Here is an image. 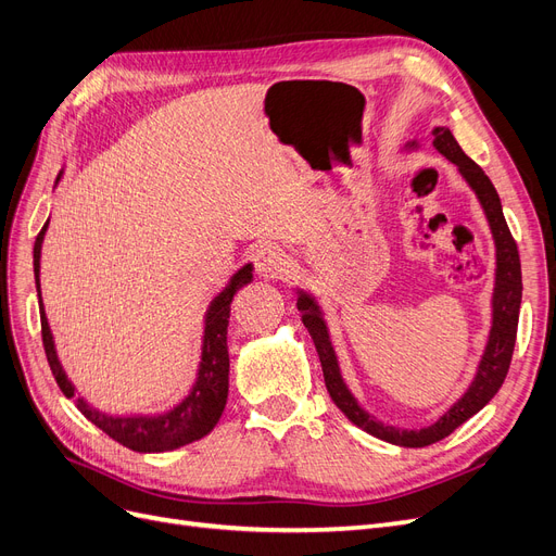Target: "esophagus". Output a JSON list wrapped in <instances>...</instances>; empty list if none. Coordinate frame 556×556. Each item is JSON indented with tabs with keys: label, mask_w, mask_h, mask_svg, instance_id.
<instances>
[{
	"label": "esophagus",
	"mask_w": 556,
	"mask_h": 556,
	"mask_svg": "<svg viewBox=\"0 0 556 556\" xmlns=\"http://www.w3.org/2000/svg\"><path fill=\"white\" fill-rule=\"evenodd\" d=\"M254 265L256 273L263 279H281L286 267H289V261H286L283 252L275 244H265L261 250H256L254 254Z\"/></svg>",
	"instance_id": "1"
}]
</instances>
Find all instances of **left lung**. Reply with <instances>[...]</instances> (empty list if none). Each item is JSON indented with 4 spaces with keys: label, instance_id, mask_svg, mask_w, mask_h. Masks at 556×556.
<instances>
[{
    "label": "left lung",
    "instance_id": "left-lung-1",
    "mask_svg": "<svg viewBox=\"0 0 556 556\" xmlns=\"http://www.w3.org/2000/svg\"><path fill=\"white\" fill-rule=\"evenodd\" d=\"M433 147L446 157L456 164L460 169L463 178L469 182V188L477 192L485 217L490 222L492 238H495L497 247V277H495V295H492V330L490 339L485 345L483 359L479 364V371L475 382L469 384L465 396L448 409V413L435 421L433 426L421 428V430H401L394 426H384L376 421L357 405L353 394L348 392V387L343 384L334 348L330 343V334H327L325 320L320 316L318 304L314 302L312 295H306L300 291L298 298V309L302 312V323L306 330H309L314 345L320 357L323 366V376H325V387L330 392L332 401L341 413L351 419L355 426H359L366 433H371L378 440L392 442L399 446H428L444 440L446 435L454 433L458 426H463L469 417H475L479 409L500 392V387L506 380L510 357H513V348H516V334H518V316H520V302H522V270H520V254H518V244L513 240L508 224L502 213V201L495 190V185L490 182V178L483 174L479 164L467 157L463 149L458 147L456 137L451 135L448 128L438 126L433 130ZM415 147V141H413Z\"/></svg>",
    "mask_w": 556,
    "mask_h": 556
}]
</instances>
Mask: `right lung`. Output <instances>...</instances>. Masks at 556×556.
Returning a JSON list of instances; mask_svg holds the SVG:
<instances>
[{"mask_svg":"<svg viewBox=\"0 0 556 556\" xmlns=\"http://www.w3.org/2000/svg\"><path fill=\"white\" fill-rule=\"evenodd\" d=\"M59 180V178H56ZM48 229V222L36 236L34 242V277L38 289V306H40V337H43L46 357L52 368V376L66 399H73L77 409L91 424H96L102 433H108L118 444L128 446L139 454H160V451H172L182 444H190L208 435L219 421L226 396H229V348H226V327H229L231 300L242 289L244 283L252 281V265H244L233 275L231 283L211 302L208 314H205V330H203V351L199 364V378L192 389V394L180 405L157 417H108L89 407L81 399H75V387L66 378L61 368L54 341L50 334V325L43 312V300H40V244Z\"/></svg>","mask_w":556,"mask_h":556,"instance_id":"add662e5","label":"right lung"}]
</instances>
